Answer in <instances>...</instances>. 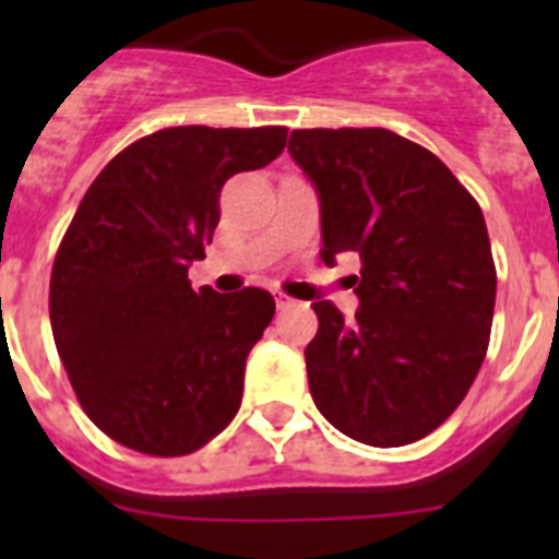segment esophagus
Here are the masks:
<instances>
[{
    "label": "esophagus",
    "instance_id": "esophagus-1",
    "mask_svg": "<svg viewBox=\"0 0 559 559\" xmlns=\"http://www.w3.org/2000/svg\"><path fill=\"white\" fill-rule=\"evenodd\" d=\"M290 305H294V299H290V296H285V294L276 296V308H280V310L290 308Z\"/></svg>",
    "mask_w": 559,
    "mask_h": 559
}]
</instances>
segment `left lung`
<instances>
[{"mask_svg":"<svg viewBox=\"0 0 559 559\" xmlns=\"http://www.w3.org/2000/svg\"><path fill=\"white\" fill-rule=\"evenodd\" d=\"M322 212V260L360 257L358 310L313 302L310 397L355 442L400 448L456 412L481 369L496 265L473 195L426 147L386 128L290 131Z\"/></svg>","mask_w":559,"mask_h":559,"instance_id":"1","label":"left lung"}]
</instances>
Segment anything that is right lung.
<instances>
[{"instance_id": "obj_1", "label": "right lung", "mask_w": 559, "mask_h": 559, "mask_svg": "<svg viewBox=\"0 0 559 559\" xmlns=\"http://www.w3.org/2000/svg\"><path fill=\"white\" fill-rule=\"evenodd\" d=\"M285 136L165 128L117 153L83 195L52 265L49 322L83 412L114 442L185 456L240 408L274 296L192 290L187 271L212 243L226 179L274 162Z\"/></svg>"}]
</instances>
